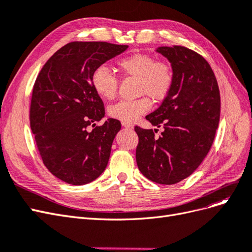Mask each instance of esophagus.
Wrapping results in <instances>:
<instances>
[{
    "label": "esophagus",
    "mask_w": 252,
    "mask_h": 252,
    "mask_svg": "<svg viewBox=\"0 0 252 252\" xmlns=\"http://www.w3.org/2000/svg\"><path fill=\"white\" fill-rule=\"evenodd\" d=\"M122 126L125 128H131L132 125L130 123H127V122H122Z\"/></svg>",
    "instance_id": "34e87169"
}]
</instances>
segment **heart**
<instances>
[{
	"instance_id": "obj_1",
	"label": "heart",
	"mask_w": 252,
	"mask_h": 252,
	"mask_svg": "<svg viewBox=\"0 0 252 252\" xmlns=\"http://www.w3.org/2000/svg\"><path fill=\"white\" fill-rule=\"evenodd\" d=\"M118 69L126 77L136 79V94L148 95L155 101H162L168 95L173 85V70L168 62L157 61L146 53H133L117 62ZM94 93L105 100H113L118 91V80L107 67H96L91 74ZM151 108V101L143 96L134 101H120L110 106L109 116L113 119L132 123Z\"/></svg>"
}]
</instances>
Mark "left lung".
I'll use <instances>...</instances> for the list:
<instances>
[{
	"label": "left lung",
	"instance_id": "1",
	"mask_svg": "<svg viewBox=\"0 0 252 252\" xmlns=\"http://www.w3.org/2000/svg\"><path fill=\"white\" fill-rule=\"evenodd\" d=\"M169 61L173 85L159 107L146 119L164 130L135 126L140 171L152 182L172 185L188 178L209 152L219 126L220 90L210 65L199 53L183 46L156 50ZM157 131V129H155Z\"/></svg>",
	"mask_w": 252,
	"mask_h": 252
}]
</instances>
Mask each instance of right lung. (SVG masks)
<instances>
[{
  "label": "right lung",
  "mask_w": 252,
  "mask_h": 252,
  "mask_svg": "<svg viewBox=\"0 0 252 252\" xmlns=\"http://www.w3.org/2000/svg\"><path fill=\"white\" fill-rule=\"evenodd\" d=\"M127 48L106 42L68 43L47 61L35 80L30 127L44 165L68 184H88L108 164L121 123L108 119L95 126L105 117V108L91 85V74Z\"/></svg>",
  "instance_id": "obj_1"
}]
</instances>
